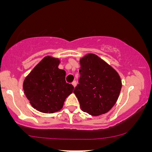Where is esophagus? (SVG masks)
Returning <instances> with one entry per match:
<instances>
[{
	"label": "esophagus",
	"instance_id": "34e87169",
	"mask_svg": "<svg viewBox=\"0 0 152 152\" xmlns=\"http://www.w3.org/2000/svg\"><path fill=\"white\" fill-rule=\"evenodd\" d=\"M76 84H77V83H76V81H73V82H72V85H73V87H76Z\"/></svg>",
	"mask_w": 152,
	"mask_h": 152
}]
</instances>
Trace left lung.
I'll use <instances>...</instances> for the list:
<instances>
[{
    "mask_svg": "<svg viewBox=\"0 0 152 152\" xmlns=\"http://www.w3.org/2000/svg\"><path fill=\"white\" fill-rule=\"evenodd\" d=\"M80 79L73 91L82 111L93 116L105 114L115 104L122 87L118 72L94 53L81 58Z\"/></svg>",
    "mask_w": 152,
    "mask_h": 152,
    "instance_id": "left-lung-1",
    "label": "left lung"
}]
</instances>
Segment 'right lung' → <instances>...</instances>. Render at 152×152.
Wrapping results in <instances>:
<instances>
[{"label": "right lung", "mask_w": 152, "mask_h": 152, "mask_svg": "<svg viewBox=\"0 0 152 152\" xmlns=\"http://www.w3.org/2000/svg\"><path fill=\"white\" fill-rule=\"evenodd\" d=\"M60 59L45 56L26 77L24 93L31 105L43 113L59 111L74 87L65 82V71L59 69Z\"/></svg>", "instance_id": "right-lung-1"}]
</instances>
